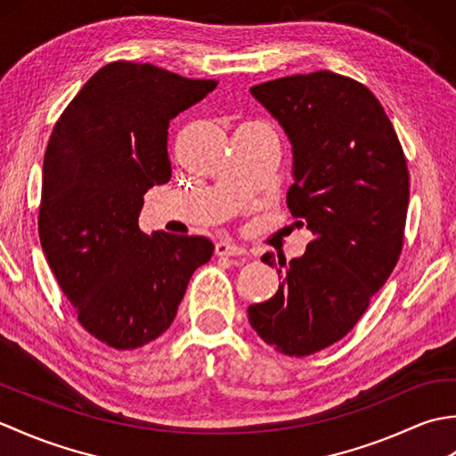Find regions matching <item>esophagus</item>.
I'll return each mask as SVG.
<instances>
[{"mask_svg": "<svg viewBox=\"0 0 456 456\" xmlns=\"http://www.w3.org/2000/svg\"><path fill=\"white\" fill-rule=\"evenodd\" d=\"M216 255H219V256H247V250L235 243H229V240H219V243H216Z\"/></svg>", "mask_w": 456, "mask_h": 456, "instance_id": "1", "label": "esophagus"}]
</instances>
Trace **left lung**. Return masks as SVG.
<instances>
[{
    "mask_svg": "<svg viewBox=\"0 0 456 456\" xmlns=\"http://www.w3.org/2000/svg\"><path fill=\"white\" fill-rule=\"evenodd\" d=\"M292 144L288 208L315 239L278 258V292L248 307V323L288 356L343 338L402 253L410 176L392 123L374 94L322 70L250 88ZM263 263L276 266L274 253Z\"/></svg>",
    "mask_w": 456,
    "mask_h": 456,
    "instance_id": "left-lung-1",
    "label": "left lung"
}]
</instances>
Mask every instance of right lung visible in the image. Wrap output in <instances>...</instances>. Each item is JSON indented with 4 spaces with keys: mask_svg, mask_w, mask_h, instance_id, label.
<instances>
[{
    "mask_svg": "<svg viewBox=\"0 0 456 456\" xmlns=\"http://www.w3.org/2000/svg\"><path fill=\"white\" fill-rule=\"evenodd\" d=\"M152 64L111 62L56 121L43 164L38 235L80 323L129 351L172 325L208 237L139 229L142 198L172 176L168 125L216 88Z\"/></svg>",
    "mask_w": 456,
    "mask_h": 456,
    "instance_id": "obj_1",
    "label": "right lung"
}]
</instances>
